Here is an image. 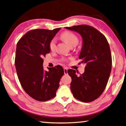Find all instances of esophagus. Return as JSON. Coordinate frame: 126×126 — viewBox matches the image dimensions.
<instances>
[{"instance_id":"1","label":"esophagus","mask_w":126,"mask_h":126,"mask_svg":"<svg viewBox=\"0 0 126 126\" xmlns=\"http://www.w3.org/2000/svg\"><path fill=\"white\" fill-rule=\"evenodd\" d=\"M63 70H64V73H65V75H67V68L66 67H64L63 68Z\"/></svg>"}]
</instances>
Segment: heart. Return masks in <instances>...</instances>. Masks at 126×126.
I'll return each mask as SVG.
<instances>
[{
    "mask_svg": "<svg viewBox=\"0 0 126 126\" xmlns=\"http://www.w3.org/2000/svg\"><path fill=\"white\" fill-rule=\"evenodd\" d=\"M61 38L66 42L68 46L70 47L76 46L78 43V38L74 33L69 31L63 32L61 34ZM49 48L51 50H53L55 48V41L53 39L49 43Z\"/></svg>",
    "mask_w": 126,
    "mask_h": 126,
    "instance_id": "1",
    "label": "heart"
}]
</instances>
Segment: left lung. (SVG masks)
Here are the masks:
<instances>
[{"instance_id": "8db88e82", "label": "left lung", "mask_w": 126, "mask_h": 126, "mask_svg": "<svg viewBox=\"0 0 126 126\" xmlns=\"http://www.w3.org/2000/svg\"><path fill=\"white\" fill-rule=\"evenodd\" d=\"M65 28L81 35L83 44L79 59L86 64L84 73L79 76L74 70L67 71L72 78L71 92L78 100L89 103L101 95L108 83L112 67L109 43L101 32L92 26L82 25Z\"/></svg>"}]
</instances>
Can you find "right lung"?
Here are the masks:
<instances>
[{"instance_id": "1", "label": "right lung", "mask_w": 126, "mask_h": 126, "mask_svg": "<svg viewBox=\"0 0 126 126\" xmlns=\"http://www.w3.org/2000/svg\"><path fill=\"white\" fill-rule=\"evenodd\" d=\"M61 28L53 30H33L19 40L15 64L21 86L28 95L38 101L53 98L64 73L60 65L45 71L43 57L50 52L49 43Z\"/></svg>"}]
</instances>
